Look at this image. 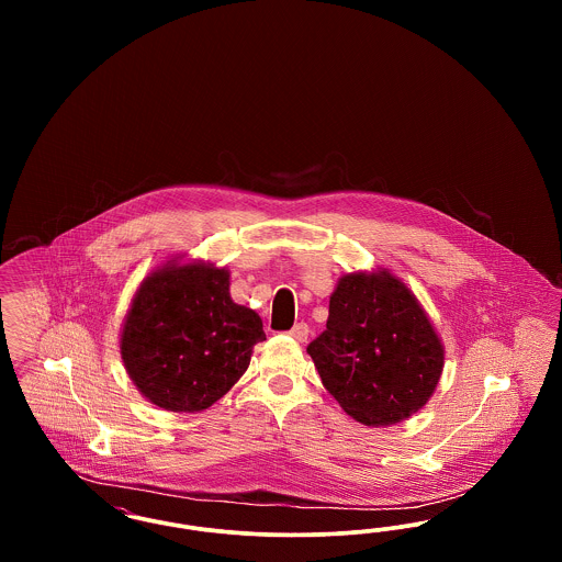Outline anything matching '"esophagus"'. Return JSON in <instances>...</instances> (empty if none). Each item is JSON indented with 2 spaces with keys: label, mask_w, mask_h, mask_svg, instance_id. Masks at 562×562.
Listing matches in <instances>:
<instances>
[{
  "label": "esophagus",
  "mask_w": 562,
  "mask_h": 562,
  "mask_svg": "<svg viewBox=\"0 0 562 562\" xmlns=\"http://www.w3.org/2000/svg\"><path fill=\"white\" fill-rule=\"evenodd\" d=\"M289 335L293 337L294 341L303 344V341H307V337H310V326H307L305 322H299V324H294L293 328L289 330Z\"/></svg>",
  "instance_id": "obj_1"
}]
</instances>
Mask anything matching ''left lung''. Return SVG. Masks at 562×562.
Masks as SVG:
<instances>
[{
  "mask_svg": "<svg viewBox=\"0 0 562 562\" xmlns=\"http://www.w3.org/2000/svg\"><path fill=\"white\" fill-rule=\"evenodd\" d=\"M322 385L364 426H392L436 390L445 351L413 293L392 273H348L307 346Z\"/></svg>",
  "mask_w": 562,
  "mask_h": 562,
  "instance_id": "8db88e82",
  "label": "left lung"
}]
</instances>
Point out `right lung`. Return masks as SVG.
<instances>
[{
	"mask_svg": "<svg viewBox=\"0 0 562 562\" xmlns=\"http://www.w3.org/2000/svg\"><path fill=\"white\" fill-rule=\"evenodd\" d=\"M263 339L261 318L232 301L225 269L172 266L138 289L120 346L145 398L195 413L232 390Z\"/></svg>",
	"mask_w": 562,
	"mask_h": 562,
	"instance_id": "add662e5",
	"label": "right lung"
}]
</instances>
